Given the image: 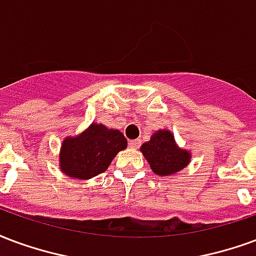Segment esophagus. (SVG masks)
Masks as SVG:
<instances>
[{
    "label": "esophagus",
    "mask_w": 256,
    "mask_h": 256,
    "mask_svg": "<svg viewBox=\"0 0 256 256\" xmlns=\"http://www.w3.org/2000/svg\"><path fill=\"white\" fill-rule=\"evenodd\" d=\"M128 145H130V148L137 149V148H140V145H141V140H132V141L128 142Z\"/></svg>",
    "instance_id": "obj_1"
}]
</instances>
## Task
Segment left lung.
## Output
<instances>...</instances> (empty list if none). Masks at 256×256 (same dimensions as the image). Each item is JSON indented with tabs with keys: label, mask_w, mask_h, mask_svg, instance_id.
<instances>
[{
	"label": "left lung",
	"mask_w": 256,
	"mask_h": 256,
	"mask_svg": "<svg viewBox=\"0 0 256 256\" xmlns=\"http://www.w3.org/2000/svg\"><path fill=\"white\" fill-rule=\"evenodd\" d=\"M141 152L154 174L172 176L184 170L190 162L191 153L176 145L170 130H157L148 142L142 144Z\"/></svg>",
	"instance_id": "8db88e82"
}]
</instances>
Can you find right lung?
I'll list each match as a JSON object with an SVG mask.
<instances>
[{
	"label": "right lung",
	"mask_w": 256,
	"mask_h": 256,
	"mask_svg": "<svg viewBox=\"0 0 256 256\" xmlns=\"http://www.w3.org/2000/svg\"><path fill=\"white\" fill-rule=\"evenodd\" d=\"M128 148V140L119 130L92 123L76 137H66L60 153V171L76 179H90L103 174L120 150Z\"/></svg>",
	"instance_id": "1"
}]
</instances>
